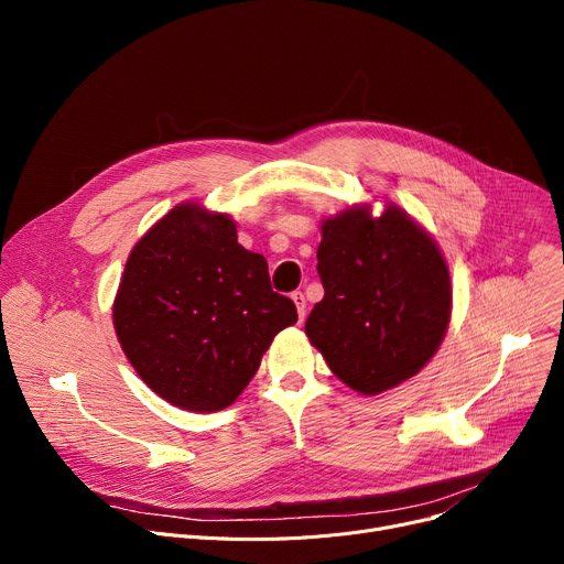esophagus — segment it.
Segmentation results:
<instances>
[{
  "mask_svg": "<svg viewBox=\"0 0 564 564\" xmlns=\"http://www.w3.org/2000/svg\"><path fill=\"white\" fill-rule=\"evenodd\" d=\"M292 297V302H294V306H297V313H300V322H304L306 319V297H304V292H292L290 294Z\"/></svg>",
  "mask_w": 564,
  "mask_h": 564,
  "instance_id": "esophagus-1",
  "label": "esophagus"
}]
</instances>
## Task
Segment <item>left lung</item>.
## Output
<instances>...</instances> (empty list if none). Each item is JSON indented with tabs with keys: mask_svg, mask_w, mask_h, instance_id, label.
Here are the masks:
<instances>
[{
	"mask_svg": "<svg viewBox=\"0 0 564 564\" xmlns=\"http://www.w3.org/2000/svg\"><path fill=\"white\" fill-rule=\"evenodd\" d=\"M324 297L306 336L332 372L359 395L416 377L446 338L453 313L448 262L434 237L400 205L379 217L354 203L319 221Z\"/></svg>",
	"mask_w": 564,
	"mask_h": 564,
	"instance_id": "obj_1",
	"label": "left lung"
}]
</instances>
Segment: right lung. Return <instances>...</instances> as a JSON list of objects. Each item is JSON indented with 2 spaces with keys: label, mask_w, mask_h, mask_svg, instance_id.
I'll return each instance as SVG.
<instances>
[{
  "label": "right lung",
  "mask_w": 564,
  "mask_h": 564,
  "mask_svg": "<svg viewBox=\"0 0 564 564\" xmlns=\"http://www.w3.org/2000/svg\"><path fill=\"white\" fill-rule=\"evenodd\" d=\"M111 317L148 389L213 413L240 398L297 308L272 290L267 260L237 242L228 213L185 200L132 247Z\"/></svg>",
  "instance_id": "right-lung-1"
}]
</instances>
